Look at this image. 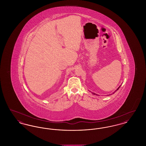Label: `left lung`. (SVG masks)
Masks as SVG:
<instances>
[{"mask_svg":"<svg viewBox=\"0 0 146 146\" xmlns=\"http://www.w3.org/2000/svg\"><path fill=\"white\" fill-rule=\"evenodd\" d=\"M120 86H121V85H120ZM120 86H119V88H118V89H117V90H116L115 91H114V92H113V94H114V93H115V92H116V91H117L118 90V89H119V88H120ZM93 94H94V95H95V93H93Z\"/></svg>","mask_w":146,"mask_h":146,"instance_id":"left-lung-1","label":"left lung"}]
</instances>
